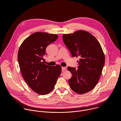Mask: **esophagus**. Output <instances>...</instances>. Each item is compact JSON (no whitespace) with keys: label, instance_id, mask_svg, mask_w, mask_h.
I'll return each mask as SVG.
<instances>
[{"label":"esophagus","instance_id":"esophagus-1","mask_svg":"<svg viewBox=\"0 0 121 121\" xmlns=\"http://www.w3.org/2000/svg\"><path fill=\"white\" fill-rule=\"evenodd\" d=\"M67 70V68L66 67H62V71H63V72H64V71H66Z\"/></svg>","mask_w":121,"mask_h":121}]
</instances>
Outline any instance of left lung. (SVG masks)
<instances>
[{"label": "left lung", "instance_id": "8db88e82", "mask_svg": "<svg viewBox=\"0 0 121 121\" xmlns=\"http://www.w3.org/2000/svg\"><path fill=\"white\" fill-rule=\"evenodd\" d=\"M63 42L73 57H79L78 69L68 67L72 74L68 82L75 92L82 94L95 87L101 74L105 56L98 40L89 33L83 30L64 34Z\"/></svg>", "mask_w": 121, "mask_h": 121}]
</instances>
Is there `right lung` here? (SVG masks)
<instances>
[{"label": "right lung", "instance_id": "1", "mask_svg": "<svg viewBox=\"0 0 121 121\" xmlns=\"http://www.w3.org/2000/svg\"><path fill=\"white\" fill-rule=\"evenodd\" d=\"M58 35L35 32L26 38L18 53V63L22 77L29 87L39 95H46L54 87L61 72L60 65L44 63L48 46L55 41Z\"/></svg>", "mask_w": 121, "mask_h": 121}]
</instances>
